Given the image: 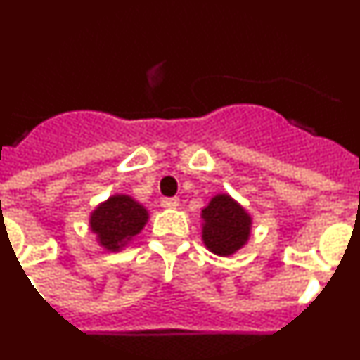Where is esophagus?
Returning a JSON list of instances; mask_svg holds the SVG:
<instances>
[{"instance_id": "esophagus-1", "label": "esophagus", "mask_w": 360, "mask_h": 360, "mask_svg": "<svg viewBox=\"0 0 360 360\" xmlns=\"http://www.w3.org/2000/svg\"><path fill=\"white\" fill-rule=\"evenodd\" d=\"M162 205L167 209H176L180 205V200L178 198H164L162 200Z\"/></svg>"}]
</instances>
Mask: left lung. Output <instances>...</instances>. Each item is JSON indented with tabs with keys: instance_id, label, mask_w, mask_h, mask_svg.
<instances>
[{
	"instance_id": "left-lung-1",
	"label": "left lung",
	"mask_w": 360,
	"mask_h": 360,
	"mask_svg": "<svg viewBox=\"0 0 360 360\" xmlns=\"http://www.w3.org/2000/svg\"><path fill=\"white\" fill-rule=\"evenodd\" d=\"M202 241L216 256H232L249 241L252 216L227 193L212 196L202 209Z\"/></svg>"
}]
</instances>
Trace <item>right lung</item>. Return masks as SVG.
<instances>
[{
  "label": "right lung",
  "mask_w": 360,
  "mask_h": 360,
  "mask_svg": "<svg viewBox=\"0 0 360 360\" xmlns=\"http://www.w3.org/2000/svg\"><path fill=\"white\" fill-rule=\"evenodd\" d=\"M149 219L148 209L128 195H113L90 214V231L108 252H119L141 234Z\"/></svg>",
  "instance_id": "right-lung-1"
}]
</instances>
